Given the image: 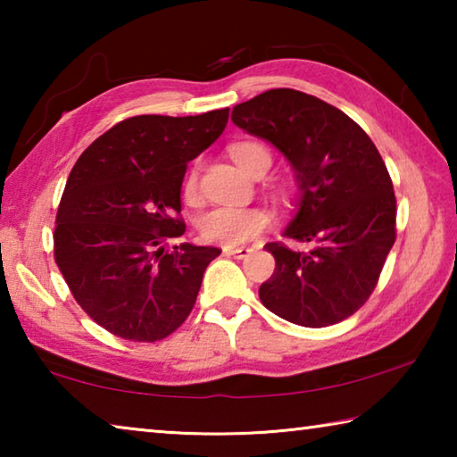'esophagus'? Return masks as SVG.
<instances>
[{
  "label": "esophagus",
  "mask_w": 457,
  "mask_h": 457,
  "mask_svg": "<svg viewBox=\"0 0 457 457\" xmlns=\"http://www.w3.org/2000/svg\"><path fill=\"white\" fill-rule=\"evenodd\" d=\"M223 253H228V256H236V258H247L250 256V247L245 245H223L221 247Z\"/></svg>",
  "instance_id": "obj_1"
}]
</instances>
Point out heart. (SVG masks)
<instances>
[{"instance_id": "1", "label": "heart", "mask_w": 457, "mask_h": 457, "mask_svg": "<svg viewBox=\"0 0 457 457\" xmlns=\"http://www.w3.org/2000/svg\"><path fill=\"white\" fill-rule=\"evenodd\" d=\"M231 159L244 169L245 173L258 175L266 173L270 165H272V153L268 146L253 141H244L231 145L229 149ZM197 191V171H191L185 181V195L189 199L195 197ZM268 218L262 210L256 207H229L220 205L213 210L205 212L199 220V231L201 236L210 242L226 244V245H237L244 244L247 239L260 234L266 228Z\"/></svg>"}]
</instances>
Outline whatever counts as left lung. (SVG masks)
<instances>
[{
	"mask_svg": "<svg viewBox=\"0 0 457 457\" xmlns=\"http://www.w3.org/2000/svg\"><path fill=\"white\" fill-rule=\"evenodd\" d=\"M231 120L284 154L298 183V205L270 242L276 270L260 286L270 312L308 328L349 319L375 290L395 244L397 201L381 154L357 122L324 100L274 88L236 104Z\"/></svg>",
	"mask_w": 457,
	"mask_h": 457,
	"instance_id": "8db88e82",
	"label": "left lung"
}]
</instances>
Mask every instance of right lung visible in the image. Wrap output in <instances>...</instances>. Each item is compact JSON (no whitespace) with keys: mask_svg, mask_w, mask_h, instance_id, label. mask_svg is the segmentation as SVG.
Wrapping results in <instances>:
<instances>
[{"mask_svg":"<svg viewBox=\"0 0 457 457\" xmlns=\"http://www.w3.org/2000/svg\"><path fill=\"white\" fill-rule=\"evenodd\" d=\"M229 108L195 117L141 114L80 154L66 181L54 258L76 303L112 335L154 343L187 319L221 250L179 244L187 163L218 141Z\"/></svg>","mask_w":457,"mask_h":457,"instance_id":"right-lung-1","label":"right lung"}]
</instances>
